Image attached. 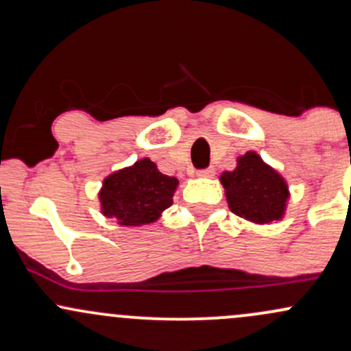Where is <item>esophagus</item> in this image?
<instances>
[{"instance_id": "obj_1", "label": "esophagus", "mask_w": 351, "mask_h": 351, "mask_svg": "<svg viewBox=\"0 0 351 351\" xmlns=\"http://www.w3.org/2000/svg\"><path fill=\"white\" fill-rule=\"evenodd\" d=\"M196 175L201 176V178H211V176L215 175V170H213V168H203V170H198Z\"/></svg>"}]
</instances>
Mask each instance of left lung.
<instances>
[{
    "mask_svg": "<svg viewBox=\"0 0 351 351\" xmlns=\"http://www.w3.org/2000/svg\"><path fill=\"white\" fill-rule=\"evenodd\" d=\"M221 183L234 215L256 224L272 223L284 216L289 199L287 183L256 152L239 156L236 170L224 171Z\"/></svg>",
    "mask_w": 351,
    "mask_h": 351,
    "instance_id": "8db88e82",
    "label": "left lung"
}]
</instances>
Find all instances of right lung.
<instances>
[{"mask_svg":"<svg viewBox=\"0 0 351 351\" xmlns=\"http://www.w3.org/2000/svg\"><path fill=\"white\" fill-rule=\"evenodd\" d=\"M178 180L158 171L150 158L112 173L99 193L104 216L122 226H142L156 221L171 206Z\"/></svg>","mask_w":351,"mask_h":351,"instance_id":"obj_1","label":"right lung"}]
</instances>
